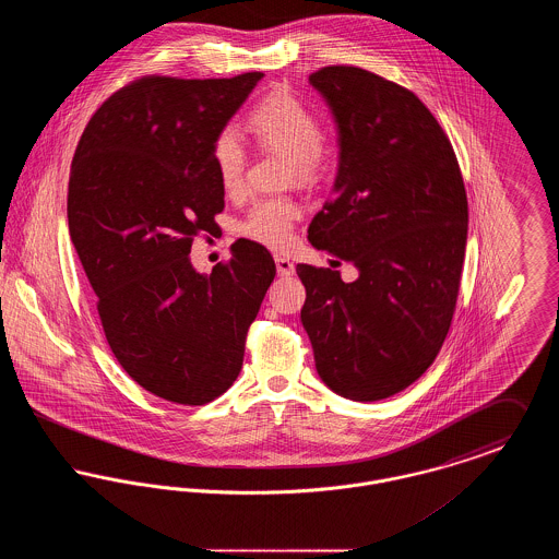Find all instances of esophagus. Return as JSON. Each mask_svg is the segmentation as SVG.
<instances>
[{
    "mask_svg": "<svg viewBox=\"0 0 559 559\" xmlns=\"http://www.w3.org/2000/svg\"><path fill=\"white\" fill-rule=\"evenodd\" d=\"M274 264H276L278 276H293V274H295V264H293L289 258H285V255H276V258H274Z\"/></svg>",
    "mask_w": 559,
    "mask_h": 559,
    "instance_id": "1",
    "label": "esophagus"
}]
</instances>
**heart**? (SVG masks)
<instances>
[{"instance_id":"heart-1","label":"heart","mask_w":559,"mask_h":559,"mask_svg":"<svg viewBox=\"0 0 559 559\" xmlns=\"http://www.w3.org/2000/svg\"><path fill=\"white\" fill-rule=\"evenodd\" d=\"M249 130L264 148L287 155L289 178L299 185H314L326 169L329 148L322 138L319 117L289 92H272L249 110ZM215 178L226 194L242 190L247 151L235 128H224L212 142ZM299 207L292 199L276 197L258 201L240 219L239 233L267 247H285L293 235Z\"/></svg>"}]
</instances>
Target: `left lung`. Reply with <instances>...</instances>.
I'll return each instance as SVG.
<instances>
[{
  "label": "left lung",
  "instance_id": "obj_1",
  "mask_svg": "<svg viewBox=\"0 0 559 559\" xmlns=\"http://www.w3.org/2000/svg\"><path fill=\"white\" fill-rule=\"evenodd\" d=\"M310 85L335 119L340 165L308 240L358 278L297 266L301 324L326 388L390 399L429 369L451 329L467 194L451 140L413 92L358 67H324Z\"/></svg>",
  "mask_w": 559,
  "mask_h": 559
}]
</instances>
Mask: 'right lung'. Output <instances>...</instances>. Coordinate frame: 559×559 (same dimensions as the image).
I'll use <instances>...</instances> for the list:
<instances>
[{
  "label": "right lung",
  "instance_id": "right-lung-1",
  "mask_svg": "<svg viewBox=\"0 0 559 559\" xmlns=\"http://www.w3.org/2000/svg\"><path fill=\"white\" fill-rule=\"evenodd\" d=\"M262 78L133 81L94 112L73 157L69 233L108 346L138 385L169 402L205 404L235 383L276 274L253 240H237L212 274L188 255L224 210L213 138Z\"/></svg>",
  "mask_w": 559,
  "mask_h": 559
}]
</instances>
